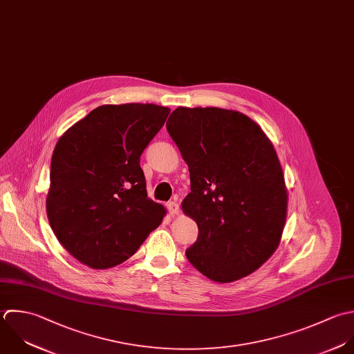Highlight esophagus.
<instances>
[{
    "instance_id": "obj_1",
    "label": "esophagus",
    "mask_w": 354,
    "mask_h": 354,
    "mask_svg": "<svg viewBox=\"0 0 354 354\" xmlns=\"http://www.w3.org/2000/svg\"><path fill=\"white\" fill-rule=\"evenodd\" d=\"M167 209H168V212H169L172 216L179 214V205H178V203H175V201H169V203L167 204Z\"/></svg>"
}]
</instances>
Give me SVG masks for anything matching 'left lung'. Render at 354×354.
Masks as SVG:
<instances>
[{
    "label": "left lung",
    "instance_id": "obj_1",
    "mask_svg": "<svg viewBox=\"0 0 354 354\" xmlns=\"http://www.w3.org/2000/svg\"><path fill=\"white\" fill-rule=\"evenodd\" d=\"M167 131L190 172L182 209L198 226L189 262L218 283L240 280L277 250L287 189L277 153L250 117L219 107H178Z\"/></svg>",
    "mask_w": 354,
    "mask_h": 354
}]
</instances>
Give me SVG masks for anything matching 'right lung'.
Instances as JSON below:
<instances>
[{
  "label": "right lung",
  "instance_id": "1",
  "mask_svg": "<svg viewBox=\"0 0 354 354\" xmlns=\"http://www.w3.org/2000/svg\"><path fill=\"white\" fill-rule=\"evenodd\" d=\"M169 111L151 103L103 104L57 140L46 215L81 263L109 269L125 262L162 222L165 208L147 197L140 156Z\"/></svg>",
  "mask_w": 354,
  "mask_h": 354
}]
</instances>
